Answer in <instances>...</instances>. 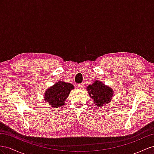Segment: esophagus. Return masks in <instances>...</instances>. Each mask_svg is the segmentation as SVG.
<instances>
[{"instance_id": "34e87169", "label": "esophagus", "mask_w": 154, "mask_h": 154, "mask_svg": "<svg viewBox=\"0 0 154 154\" xmlns=\"http://www.w3.org/2000/svg\"><path fill=\"white\" fill-rule=\"evenodd\" d=\"M77 87H78V88L82 90L84 88V85H83L82 83H81V84H79V85H77Z\"/></svg>"}]
</instances>
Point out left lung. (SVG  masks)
I'll use <instances>...</instances> for the list:
<instances>
[{
	"instance_id": "left-lung-1",
	"label": "left lung",
	"mask_w": 154,
	"mask_h": 154,
	"mask_svg": "<svg viewBox=\"0 0 154 154\" xmlns=\"http://www.w3.org/2000/svg\"><path fill=\"white\" fill-rule=\"evenodd\" d=\"M87 91L94 104L98 107H102L110 103L113 95V91L110 87L105 85L99 81H95L92 85L88 86Z\"/></svg>"
}]
</instances>
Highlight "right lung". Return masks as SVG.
I'll use <instances>...</instances> for the list:
<instances>
[{
  "label": "right lung",
  "instance_id": "right-lung-1",
  "mask_svg": "<svg viewBox=\"0 0 154 154\" xmlns=\"http://www.w3.org/2000/svg\"><path fill=\"white\" fill-rule=\"evenodd\" d=\"M74 89L73 85L63 81L57 82L54 85L47 89L45 94V101L53 108L63 106L69 96L70 91Z\"/></svg>",
  "mask_w": 154,
  "mask_h": 154
}]
</instances>
